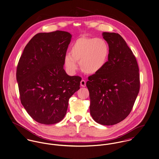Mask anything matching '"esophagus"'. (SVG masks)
<instances>
[{
    "mask_svg": "<svg viewBox=\"0 0 159 159\" xmlns=\"http://www.w3.org/2000/svg\"><path fill=\"white\" fill-rule=\"evenodd\" d=\"M80 85L82 87H85L86 86V82L85 80H82L81 82H80Z\"/></svg>",
    "mask_w": 159,
    "mask_h": 159,
    "instance_id": "1",
    "label": "esophagus"
}]
</instances>
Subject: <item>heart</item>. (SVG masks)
I'll list each match as a JSON object with an SVG mask.
<instances>
[{
    "label": "heart",
    "instance_id": "1",
    "mask_svg": "<svg viewBox=\"0 0 159 159\" xmlns=\"http://www.w3.org/2000/svg\"><path fill=\"white\" fill-rule=\"evenodd\" d=\"M108 55L109 47L104 39L81 37L72 44L70 53L65 55L64 64L68 71L74 72L79 62L83 72L94 74L104 67Z\"/></svg>",
    "mask_w": 159,
    "mask_h": 159
}]
</instances>
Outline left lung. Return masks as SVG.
Returning a JSON list of instances; mask_svg holds the SVG:
<instances>
[{
	"label": "left lung",
	"instance_id": "left-lung-1",
	"mask_svg": "<svg viewBox=\"0 0 159 159\" xmlns=\"http://www.w3.org/2000/svg\"><path fill=\"white\" fill-rule=\"evenodd\" d=\"M109 55L101 71L89 76L90 114L98 123L110 125L124 120L130 113L139 93L138 63L122 36L104 32Z\"/></svg>",
	"mask_w": 159,
	"mask_h": 159
}]
</instances>
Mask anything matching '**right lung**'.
I'll return each mask as SVG.
<instances>
[{"instance_id":"1","label":"right lung","mask_w":159,"mask_h":159,"mask_svg":"<svg viewBox=\"0 0 159 159\" xmlns=\"http://www.w3.org/2000/svg\"><path fill=\"white\" fill-rule=\"evenodd\" d=\"M71 35L64 31L39 33L25 47L16 70L21 104L39 123L53 124L65 117L71 96L82 78L69 76L64 57Z\"/></svg>"}]
</instances>
